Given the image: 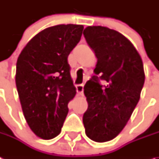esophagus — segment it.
I'll use <instances>...</instances> for the list:
<instances>
[{
	"label": "esophagus",
	"mask_w": 159,
	"mask_h": 159,
	"mask_svg": "<svg viewBox=\"0 0 159 159\" xmlns=\"http://www.w3.org/2000/svg\"><path fill=\"white\" fill-rule=\"evenodd\" d=\"M77 89V93L80 95H83V91H84V85L80 84V85H78L76 87Z\"/></svg>",
	"instance_id": "1"
}]
</instances>
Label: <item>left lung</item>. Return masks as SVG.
I'll return each mask as SVG.
<instances>
[{"label": "left lung", "instance_id": "8db88e82", "mask_svg": "<svg viewBox=\"0 0 159 159\" xmlns=\"http://www.w3.org/2000/svg\"><path fill=\"white\" fill-rule=\"evenodd\" d=\"M83 34L97 58L96 75L84 86L89 107L83 124L88 137L104 143L123 130L137 105L145 80L143 64L131 41L115 30L88 26Z\"/></svg>", "mask_w": 159, "mask_h": 159}]
</instances>
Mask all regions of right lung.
Returning <instances> with one entry per match:
<instances>
[{
	"mask_svg": "<svg viewBox=\"0 0 159 159\" xmlns=\"http://www.w3.org/2000/svg\"><path fill=\"white\" fill-rule=\"evenodd\" d=\"M81 25H58L36 34L16 62V85L25 119L38 137L57 136L76 95L68 56L80 40Z\"/></svg>",
	"mask_w": 159,
	"mask_h": 159,
	"instance_id": "1",
	"label": "right lung"
}]
</instances>
